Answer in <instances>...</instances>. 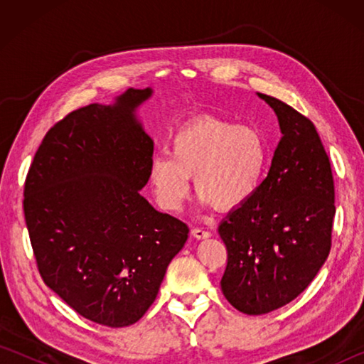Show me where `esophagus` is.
I'll return each mask as SVG.
<instances>
[{
	"instance_id": "34e87169",
	"label": "esophagus",
	"mask_w": 364,
	"mask_h": 364,
	"mask_svg": "<svg viewBox=\"0 0 364 364\" xmlns=\"http://www.w3.org/2000/svg\"><path fill=\"white\" fill-rule=\"evenodd\" d=\"M191 234H193L196 239H207V237H210V231L202 230V228H194V230L191 231Z\"/></svg>"
}]
</instances>
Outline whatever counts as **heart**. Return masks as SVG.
<instances>
[{"label":"heart","mask_w":364,"mask_h":364,"mask_svg":"<svg viewBox=\"0 0 364 364\" xmlns=\"http://www.w3.org/2000/svg\"><path fill=\"white\" fill-rule=\"evenodd\" d=\"M269 159V141L260 127L197 117L175 133L170 154L152 157L149 183L157 204L167 212L180 210L191 176L200 207L232 210L258 193Z\"/></svg>","instance_id":"heart-1"}]
</instances>
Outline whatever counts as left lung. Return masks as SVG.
<instances>
[{
  "mask_svg": "<svg viewBox=\"0 0 364 364\" xmlns=\"http://www.w3.org/2000/svg\"><path fill=\"white\" fill-rule=\"evenodd\" d=\"M282 136L258 193L218 226L228 250L221 291L245 315L287 305L315 279L331 250L334 180L315 125L276 97Z\"/></svg>",
  "mask_w": 364,
  "mask_h": 364,
  "instance_id": "left-lung-1",
  "label": "left lung"
}]
</instances>
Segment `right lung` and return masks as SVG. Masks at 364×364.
<instances>
[{
    "label": "right lung",
    "mask_w": 364,
    "mask_h": 364,
    "mask_svg": "<svg viewBox=\"0 0 364 364\" xmlns=\"http://www.w3.org/2000/svg\"><path fill=\"white\" fill-rule=\"evenodd\" d=\"M151 88L90 104L43 138L23 188V213L45 284L90 321L125 328L157 297L189 228L139 191L154 143L136 119Z\"/></svg>",
    "instance_id": "1"
}]
</instances>
